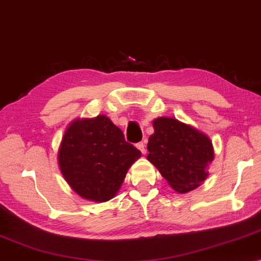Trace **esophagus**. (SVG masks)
I'll return each instance as SVG.
<instances>
[{"instance_id":"esophagus-1","label":"esophagus","mask_w":261,"mask_h":261,"mask_svg":"<svg viewBox=\"0 0 261 261\" xmlns=\"http://www.w3.org/2000/svg\"><path fill=\"white\" fill-rule=\"evenodd\" d=\"M137 148L140 149L142 154H146V146H145V142H139V144H137Z\"/></svg>"}]
</instances>
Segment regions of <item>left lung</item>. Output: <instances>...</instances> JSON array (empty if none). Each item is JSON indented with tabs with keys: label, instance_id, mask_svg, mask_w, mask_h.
I'll return each instance as SVG.
<instances>
[{
	"label": "left lung",
	"instance_id": "1",
	"mask_svg": "<svg viewBox=\"0 0 261 261\" xmlns=\"http://www.w3.org/2000/svg\"><path fill=\"white\" fill-rule=\"evenodd\" d=\"M153 128L147 159L179 194L199 187L208 177V166L214 159L210 139L172 117H158Z\"/></svg>",
	"mask_w": 261,
	"mask_h": 261
}]
</instances>
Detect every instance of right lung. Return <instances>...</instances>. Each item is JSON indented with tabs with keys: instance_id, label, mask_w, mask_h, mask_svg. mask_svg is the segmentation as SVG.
<instances>
[{
	"instance_id": "add662e5",
	"label": "right lung",
	"mask_w": 261,
	"mask_h": 261,
	"mask_svg": "<svg viewBox=\"0 0 261 261\" xmlns=\"http://www.w3.org/2000/svg\"><path fill=\"white\" fill-rule=\"evenodd\" d=\"M141 152L124 140L109 117L74 120L58 151V164L72 190L88 201L107 202L120 190Z\"/></svg>"
}]
</instances>
